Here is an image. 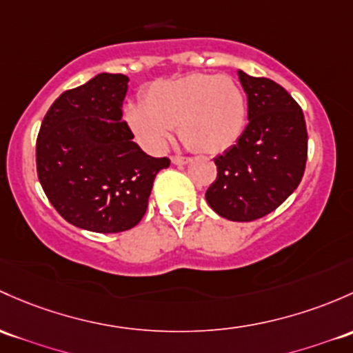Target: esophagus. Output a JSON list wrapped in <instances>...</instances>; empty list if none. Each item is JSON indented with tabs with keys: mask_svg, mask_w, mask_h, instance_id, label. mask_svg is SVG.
I'll return each mask as SVG.
<instances>
[{
	"mask_svg": "<svg viewBox=\"0 0 353 353\" xmlns=\"http://www.w3.org/2000/svg\"><path fill=\"white\" fill-rule=\"evenodd\" d=\"M170 161H172V164H176V165H186L191 159L183 157V155H176V157H172Z\"/></svg>",
	"mask_w": 353,
	"mask_h": 353,
	"instance_id": "esophagus-1",
	"label": "esophagus"
}]
</instances>
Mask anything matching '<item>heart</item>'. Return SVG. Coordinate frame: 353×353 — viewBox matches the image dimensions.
<instances>
[{
  "mask_svg": "<svg viewBox=\"0 0 353 353\" xmlns=\"http://www.w3.org/2000/svg\"><path fill=\"white\" fill-rule=\"evenodd\" d=\"M125 118L148 152H162L177 127L181 140L199 154H221L236 143L247 125V96L235 79L188 74L157 81L143 92L142 105L130 103Z\"/></svg>",
  "mask_w": 353,
  "mask_h": 353,
  "instance_id": "1",
  "label": "heart"
}]
</instances>
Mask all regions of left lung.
<instances>
[{
    "instance_id": "left-lung-1",
    "label": "left lung",
    "mask_w": 353,
    "mask_h": 353,
    "mask_svg": "<svg viewBox=\"0 0 353 353\" xmlns=\"http://www.w3.org/2000/svg\"><path fill=\"white\" fill-rule=\"evenodd\" d=\"M248 125L233 147L214 159L218 176L206 201L232 221H254L281 206L299 186L307 157L303 110L283 86L239 69Z\"/></svg>"
}]
</instances>
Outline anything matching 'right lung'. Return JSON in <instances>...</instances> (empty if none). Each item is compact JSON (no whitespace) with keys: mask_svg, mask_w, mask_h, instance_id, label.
Returning <instances> with one entry per match:
<instances>
[{"mask_svg":"<svg viewBox=\"0 0 353 353\" xmlns=\"http://www.w3.org/2000/svg\"><path fill=\"white\" fill-rule=\"evenodd\" d=\"M128 77L101 72L64 91L37 139V172L65 221L96 233L133 228L145 214L154 179L167 157L147 155L121 118Z\"/></svg>","mask_w":353,"mask_h":353,"instance_id":"add662e5","label":"right lung"}]
</instances>
